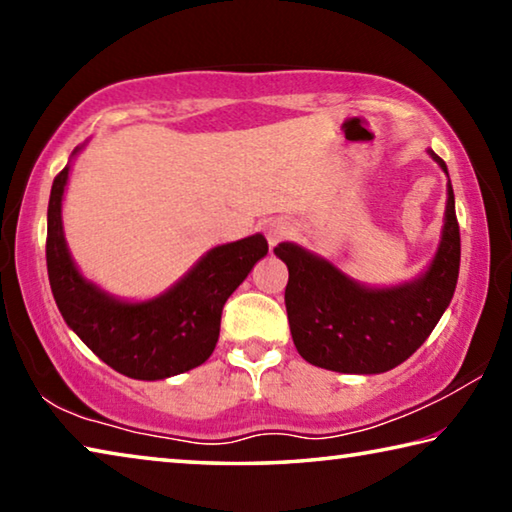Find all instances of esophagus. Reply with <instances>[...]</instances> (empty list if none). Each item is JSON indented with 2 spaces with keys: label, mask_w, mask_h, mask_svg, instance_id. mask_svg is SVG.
<instances>
[{
  "label": "esophagus",
  "mask_w": 512,
  "mask_h": 512,
  "mask_svg": "<svg viewBox=\"0 0 512 512\" xmlns=\"http://www.w3.org/2000/svg\"><path fill=\"white\" fill-rule=\"evenodd\" d=\"M264 232H266L268 244L277 246L280 241H284L291 235V223L287 219H273L264 225Z\"/></svg>",
  "instance_id": "obj_1"
}]
</instances>
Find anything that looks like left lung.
<instances>
[{
	"label": "left lung",
	"mask_w": 512,
	"mask_h": 512,
	"mask_svg": "<svg viewBox=\"0 0 512 512\" xmlns=\"http://www.w3.org/2000/svg\"><path fill=\"white\" fill-rule=\"evenodd\" d=\"M443 171L447 164L431 151ZM289 268L284 291L293 343L318 368L377 375L400 366L429 339L452 302L461 266L454 189L447 187L445 230L438 255L420 280L397 289H366L293 244L275 246Z\"/></svg>",
	"instance_id": "8db88e82"
}]
</instances>
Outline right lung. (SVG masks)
I'll return each instance as SVG.
<instances>
[{"instance_id": "1", "label": "right lung", "mask_w": 512, "mask_h": 512, "mask_svg": "<svg viewBox=\"0 0 512 512\" xmlns=\"http://www.w3.org/2000/svg\"><path fill=\"white\" fill-rule=\"evenodd\" d=\"M69 169L54 178L47 210V273L65 323L110 368L133 379H164L201 366L219 341L225 300L257 259L268 253L262 235L207 253L164 296L128 305L85 282L67 253L60 201Z\"/></svg>"}]
</instances>
